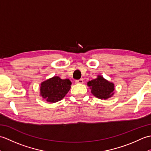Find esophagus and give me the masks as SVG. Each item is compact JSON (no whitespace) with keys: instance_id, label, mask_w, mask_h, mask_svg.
Instances as JSON below:
<instances>
[{"instance_id":"obj_1","label":"esophagus","mask_w":151,"mask_h":151,"mask_svg":"<svg viewBox=\"0 0 151 151\" xmlns=\"http://www.w3.org/2000/svg\"><path fill=\"white\" fill-rule=\"evenodd\" d=\"M84 83V81H83L82 79H80V80H77V81H75V84H83Z\"/></svg>"}]
</instances>
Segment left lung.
Here are the masks:
<instances>
[{
	"label": "left lung",
	"mask_w": 151,
	"mask_h": 151,
	"mask_svg": "<svg viewBox=\"0 0 151 151\" xmlns=\"http://www.w3.org/2000/svg\"><path fill=\"white\" fill-rule=\"evenodd\" d=\"M87 85L90 88L91 93L99 99L106 100L114 95V84L101 75H98L95 79L88 82Z\"/></svg>",
	"instance_id": "1"
}]
</instances>
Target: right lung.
Masks as SVG:
<instances>
[{"mask_svg": "<svg viewBox=\"0 0 151 151\" xmlns=\"http://www.w3.org/2000/svg\"><path fill=\"white\" fill-rule=\"evenodd\" d=\"M70 85L69 79L54 76L41 83L40 96L47 102L55 103L64 98L70 89Z\"/></svg>", "mask_w": 151, "mask_h": 151, "instance_id": "add662e5", "label": "right lung"}]
</instances>
